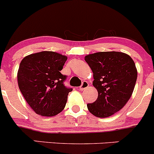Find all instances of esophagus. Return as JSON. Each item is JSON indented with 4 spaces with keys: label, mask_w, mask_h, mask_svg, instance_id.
Wrapping results in <instances>:
<instances>
[{
    "label": "esophagus",
    "mask_w": 154,
    "mask_h": 154,
    "mask_svg": "<svg viewBox=\"0 0 154 154\" xmlns=\"http://www.w3.org/2000/svg\"><path fill=\"white\" fill-rule=\"evenodd\" d=\"M89 87V84H88V82H82V85H81V87L80 88H79V90H86L87 88H88Z\"/></svg>",
    "instance_id": "obj_1"
}]
</instances>
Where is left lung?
Here are the masks:
<instances>
[{
    "mask_svg": "<svg viewBox=\"0 0 154 154\" xmlns=\"http://www.w3.org/2000/svg\"><path fill=\"white\" fill-rule=\"evenodd\" d=\"M93 72V85L98 98L88 104L95 116L106 118L119 111L127 104L135 88L137 69L130 55L121 52H99L85 56Z\"/></svg>",
    "mask_w": 154,
    "mask_h": 154,
    "instance_id": "left-lung-1",
    "label": "left lung"
}]
</instances>
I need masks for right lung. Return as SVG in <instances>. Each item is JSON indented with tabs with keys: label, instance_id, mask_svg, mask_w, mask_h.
Returning <instances> with one entry per match:
<instances>
[{
	"label": "right lung",
	"instance_id": "obj_1",
	"mask_svg": "<svg viewBox=\"0 0 154 154\" xmlns=\"http://www.w3.org/2000/svg\"><path fill=\"white\" fill-rule=\"evenodd\" d=\"M67 57L43 51L24 57L18 71V87L32 109L42 116H54L64 109L68 93L66 76L60 71Z\"/></svg>",
	"mask_w": 154,
	"mask_h": 154
}]
</instances>
